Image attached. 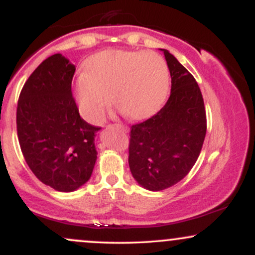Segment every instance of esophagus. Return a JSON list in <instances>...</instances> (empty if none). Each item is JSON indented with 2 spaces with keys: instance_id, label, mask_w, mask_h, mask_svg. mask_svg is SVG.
<instances>
[{
  "instance_id": "34e87169",
  "label": "esophagus",
  "mask_w": 255,
  "mask_h": 255,
  "mask_svg": "<svg viewBox=\"0 0 255 255\" xmlns=\"http://www.w3.org/2000/svg\"><path fill=\"white\" fill-rule=\"evenodd\" d=\"M114 126H115V127L120 128V129H121V130H124V131H127V127H126L125 125H121V124H116V125H114Z\"/></svg>"
}]
</instances>
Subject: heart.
<instances>
[{
    "instance_id": "1",
    "label": "heart",
    "mask_w": 255,
    "mask_h": 255,
    "mask_svg": "<svg viewBox=\"0 0 255 255\" xmlns=\"http://www.w3.org/2000/svg\"><path fill=\"white\" fill-rule=\"evenodd\" d=\"M169 68L154 51L107 50L91 56L74 86L84 118L98 122L108 95L126 118H148L162 107L169 91Z\"/></svg>"
}]
</instances>
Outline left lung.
<instances>
[{"label": "left lung", "mask_w": 255, "mask_h": 255, "mask_svg": "<svg viewBox=\"0 0 255 255\" xmlns=\"http://www.w3.org/2000/svg\"><path fill=\"white\" fill-rule=\"evenodd\" d=\"M171 93L164 107L129 131L128 163L137 183L150 191L169 188L191 171L205 135L206 111L193 75L164 50Z\"/></svg>", "instance_id": "obj_1"}]
</instances>
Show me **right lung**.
<instances>
[{"mask_svg": "<svg viewBox=\"0 0 255 255\" xmlns=\"http://www.w3.org/2000/svg\"><path fill=\"white\" fill-rule=\"evenodd\" d=\"M75 67L61 54L44 60L26 80L16 130L26 163L40 182L72 192L89 181L97 159L96 131L80 118L72 95Z\"/></svg>", "mask_w": 255, "mask_h": 255, "instance_id": "add662e5", "label": "right lung"}]
</instances>
